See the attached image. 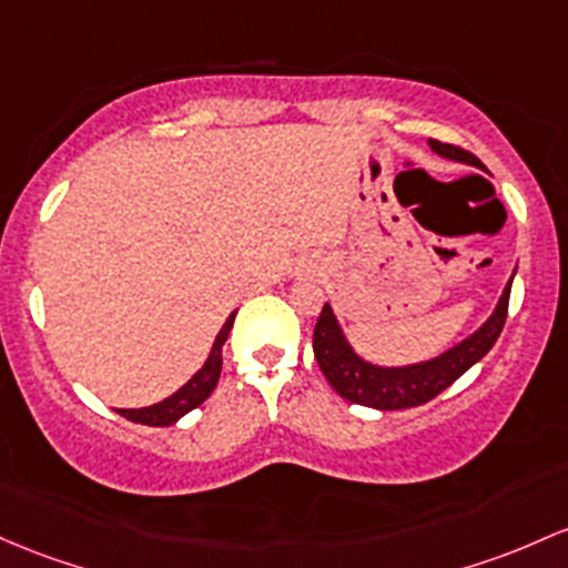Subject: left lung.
Masks as SVG:
<instances>
[{
	"label": "left lung",
	"instance_id": "left-lung-1",
	"mask_svg": "<svg viewBox=\"0 0 568 568\" xmlns=\"http://www.w3.org/2000/svg\"><path fill=\"white\" fill-rule=\"evenodd\" d=\"M428 148L436 155L447 161H458V164L475 166V170H485L483 161L477 155L456 145H445L439 140H428ZM517 272V266H515ZM513 277L504 285L501 296H498L494 313L488 321L471 332L469 336L456 342L453 347L442 351L439 355L417 364L404 366H383L375 361H366L364 355L355 353V347L347 339L345 328H342L339 317H336L332 302L323 304L321 317L315 323L313 336V351L317 358V366L326 375L332 388L347 402L361 404V407L372 409H407L417 407V404L432 402L442 390L450 388L456 379L469 372L477 361L485 358V353L496 345L498 334H501L504 321H507V304L509 291H513Z\"/></svg>",
	"mask_w": 568,
	"mask_h": 568
}]
</instances>
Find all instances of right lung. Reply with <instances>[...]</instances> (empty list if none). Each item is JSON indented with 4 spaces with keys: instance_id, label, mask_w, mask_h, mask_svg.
Masks as SVG:
<instances>
[{
    "instance_id": "1",
    "label": "right lung",
    "mask_w": 568,
    "mask_h": 568,
    "mask_svg": "<svg viewBox=\"0 0 568 568\" xmlns=\"http://www.w3.org/2000/svg\"><path fill=\"white\" fill-rule=\"evenodd\" d=\"M234 315H236V310L226 317V323H223L221 332H217L213 347H210L207 361L202 364V369H196V375H193L189 383L183 385V388L174 390V394L166 396L164 402L151 404V407L118 409V415H123L126 420L142 423V426H172V423H178L180 417L189 415L191 409H196L204 398L213 394L215 385H217V377H221L223 345H226L229 332H232V326H234Z\"/></svg>"
}]
</instances>
